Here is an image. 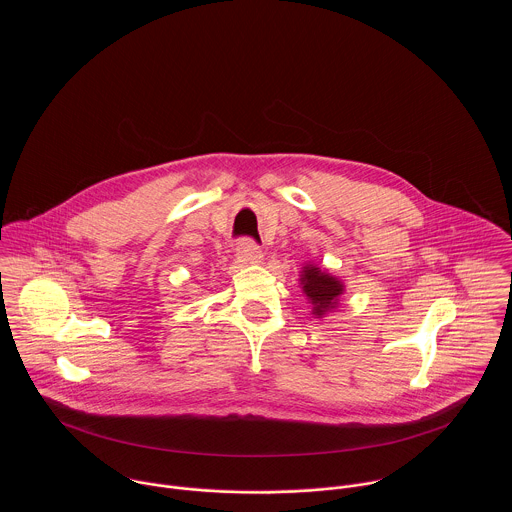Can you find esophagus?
<instances>
[{"instance_id": "34e87169", "label": "esophagus", "mask_w": 512, "mask_h": 512, "mask_svg": "<svg viewBox=\"0 0 512 512\" xmlns=\"http://www.w3.org/2000/svg\"><path fill=\"white\" fill-rule=\"evenodd\" d=\"M236 254H238V258H240L242 262H246V264H256V262H260V260L264 258L260 246H258L254 240H250V238H242V240L238 242Z\"/></svg>"}]
</instances>
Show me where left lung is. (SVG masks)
<instances>
[{"label": "left lung", "instance_id": "8db88e82", "mask_svg": "<svg viewBox=\"0 0 512 512\" xmlns=\"http://www.w3.org/2000/svg\"><path fill=\"white\" fill-rule=\"evenodd\" d=\"M301 284H303V293L311 299L313 303V313L323 315L329 307H335L337 297L343 293V284L321 272L319 268H305L303 276H301Z\"/></svg>", "mask_w": 512, "mask_h": 512}]
</instances>
